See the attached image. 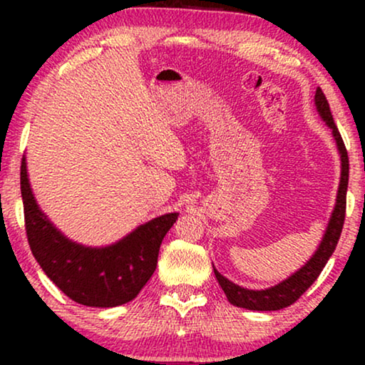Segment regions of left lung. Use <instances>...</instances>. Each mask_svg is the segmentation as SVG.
I'll list each match as a JSON object with an SVG mask.
<instances>
[{
    "instance_id": "8db88e82",
    "label": "left lung",
    "mask_w": 365,
    "mask_h": 365,
    "mask_svg": "<svg viewBox=\"0 0 365 365\" xmlns=\"http://www.w3.org/2000/svg\"><path fill=\"white\" fill-rule=\"evenodd\" d=\"M314 104H316L319 116H321L322 121L326 123L329 129L332 131L339 156H341V181H339L336 206H334L331 217H329L326 232H324L322 241L316 249V252L312 254V257L309 259L301 269H297V271L291 274L287 279H284L282 282H279L272 287H267V289L241 287L237 286V284H234L232 281H229L227 277H224L217 269H214V274H216L219 286L222 287L227 301L236 307L249 309V311H279V309L291 306V304L296 302L297 299L312 286V282L319 277V274L322 272V269L327 264L329 257L332 256L334 249L337 246L339 237H341L344 217H346L349 158H347L346 146H344V141L341 138V133H339L336 123H334L331 108H329V103L326 96H324L321 88L316 89Z\"/></svg>"
}]
</instances>
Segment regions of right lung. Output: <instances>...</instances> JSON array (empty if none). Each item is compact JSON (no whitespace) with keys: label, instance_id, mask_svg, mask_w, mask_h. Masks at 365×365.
Here are the masks:
<instances>
[{"label":"right lung","instance_id":"obj_1","mask_svg":"<svg viewBox=\"0 0 365 365\" xmlns=\"http://www.w3.org/2000/svg\"><path fill=\"white\" fill-rule=\"evenodd\" d=\"M21 197L31 252L44 274L74 302L88 307H116L133 301L156 271L159 247L179 212L141 224L103 247L64 236L34 199L26 158L21 161Z\"/></svg>","mask_w":365,"mask_h":365}]
</instances>
